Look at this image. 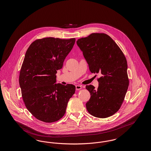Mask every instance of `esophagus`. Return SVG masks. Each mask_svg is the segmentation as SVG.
<instances>
[{"instance_id": "obj_1", "label": "esophagus", "mask_w": 151, "mask_h": 151, "mask_svg": "<svg viewBox=\"0 0 151 151\" xmlns=\"http://www.w3.org/2000/svg\"><path fill=\"white\" fill-rule=\"evenodd\" d=\"M75 86H76V90H80L82 88V86H80V85H76Z\"/></svg>"}]
</instances>
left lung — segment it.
I'll list each match as a JSON object with an SVG mask.
<instances>
[{
  "label": "left lung",
  "instance_id": "obj_1",
  "mask_svg": "<svg viewBox=\"0 0 151 151\" xmlns=\"http://www.w3.org/2000/svg\"><path fill=\"white\" fill-rule=\"evenodd\" d=\"M76 43L90 71L101 75L97 79V89L86 86L91 93L86 109L97 118L110 116L121 108L129 85L126 58L115 41L105 33H92Z\"/></svg>",
  "mask_w": 151,
  "mask_h": 151
}]
</instances>
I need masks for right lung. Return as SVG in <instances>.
Masks as SVG:
<instances>
[{"instance_id": "obj_1", "label": "right lung", "mask_w": 151, "mask_h": 151, "mask_svg": "<svg viewBox=\"0 0 151 151\" xmlns=\"http://www.w3.org/2000/svg\"><path fill=\"white\" fill-rule=\"evenodd\" d=\"M75 38L46 37L31 43L19 75L22 97L29 112L37 119L56 122L65 113L75 86L56 83V73L72 50Z\"/></svg>"}]
</instances>
